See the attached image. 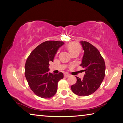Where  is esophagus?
<instances>
[{"mask_svg": "<svg viewBox=\"0 0 123 123\" xmlns=\"http://www.w3.org/2000/svg\"><path fill=\"white\" fill-rule=\"evenodd\" d=\"M64 77H66V78H67V77H70V74H64Z\"/></svg>", "mask_w": 123, "mask_h": 123, "instance_id": "34e87169", "label": "esophagus"}]
</instances>
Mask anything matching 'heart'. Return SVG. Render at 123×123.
Segmentation results:
<instances>
[{
	"label": "heart",
	"instance_id": "obj_1",
	"mask_svg": "<svg viewBox=\"0 0 123 123\" xmlns=\"http://www.w3.org/2000/svg\"><path fill=\"white\" fill-rule=\"evenodd\" d=\"M68 51H70V52L72 54H73L76 52H80L81 50V47L78 43L72 42L70 43L68 45Z\"/></svg>",
	"mask_w": 123,
	"mask_h": 123
}]
</instances>
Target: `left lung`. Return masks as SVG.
Listing matches in <instances>:
<instances>
[{
  "mask_svg": "<svg viewBox=\"0 0 123 123\" xmlns=\"http://www.w3.org/2000/svg\"><path fill=\"white\" fill-rule=\"evenodd\" d=\"M84 51L80 66L85 68L83 79L76 77L77 82L71 86L74 94L87 96L94 93L102 84L105 77V64L100 53L93 45L85 41L80 42Z\"/></svg>",
  "mask_w": 123,
  "mask_h": 123,
  "instance_id": "obj_1",
  "label": "left lung"
}]
</instances>
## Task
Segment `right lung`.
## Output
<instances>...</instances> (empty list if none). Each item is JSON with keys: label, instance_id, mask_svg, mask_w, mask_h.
Wrapping results in <instances>:
<instances>
[{"label": "right lung", "instance_id": "right-lung-1", "mask_svg": "<svg viewBox=\"0 0 123 123\" xmlns=\"http://www.w3.org/2000/svg\"><path fill=\"white\" fill-rule=\"evenodd\" d=\"M64 42L46 41L36 47L27 58L25 65V76L34 94L43 98L53 97L57 91L58 83L63 79L62 72H49V62H53L58 49Z\"/></svg>", "mask_w": 123, "mask_h": 123}]
</instances>
